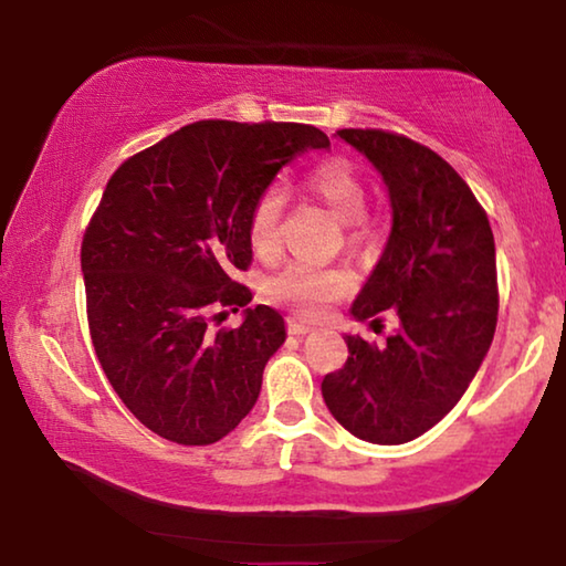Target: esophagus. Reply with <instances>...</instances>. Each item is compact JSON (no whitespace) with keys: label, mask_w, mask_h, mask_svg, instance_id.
Returning <instances> with one entry per match:
<instances>
[{"label":"esophagus","mask_w":566,"mask_h":566,"mask_svg":"<svg viewBox=\"0 0 566 566\" xmlns=\"http://www.w3.org/2000/svg\"><path fill=\"white\" fill-rule=\"evenodd\" d=\"M286 328H290L292 336H307V333H313V325L302 323L297 317H290V321H286Z\"/></svg>","instance_id":"esophagus-1"}]
</instances>
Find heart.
Masks as SVG:
<instances>
[{"instance_id":"obj_1","label":"heart","mask_w":566,"mask_h":566,"mask_svg":"<svg viewBox=\"0 0 566 566\" xmlns=\"http://www.w3.org/2000/svg\"><path fill=\"white\" fill-rule=\"evenodd\" d=\"M305 187L321 200L338 220L348 222L354 238L364 235L366 187L348 161H325L305 177ZM284 210L282 189H266L253 205L249 222V241L259 259H272L280 251V220ZM354 280L340 266H317L307 261H294L266 282L269 300L290 305L305 317H321L333 302L352 292Z\"/></svg>"}]
</instances>
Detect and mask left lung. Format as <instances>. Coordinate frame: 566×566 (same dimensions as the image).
<instances>
[{"label":"left lung","mask_w":566,"mask_h":566,"mask_svg":"<svg viewBox=\"0 0 566 566\" xmlns=\"http://www.w3.org/2000/svg\"><path fill=\"white\" fill-rule=\"evenodd\" d=\"M385 181L392 228L356 294L354 321L392 310L385 346L346 336L344 369L323 400L356 439L397 446L433 428L467 392L497 323L490 220L467 181L431 148L385 130H338Z\"/></svg>","instance_id":"left-lung-1"}]
</instances>
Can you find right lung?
<instances>
[{"label":"right lung","mask_w":566,"mask_h":566,"mask_svg":"<svg viewBox=\"0 0 566 566\" xmlns=\"http://www.w3.org/2000/svg\"><path fill=\"white\" fill-rule=\"evenodd\" d=\"M321 148L331 140L313 125L202 120L107 181L82 243L92 344L125 408L161 439L214 443L256 405L286 328L274 307H249L233 276L253 256V205ZM233 304L242 325L210 332L213 310Z\"/></svg>","instance_id":"obj_1"}]
</instances>
